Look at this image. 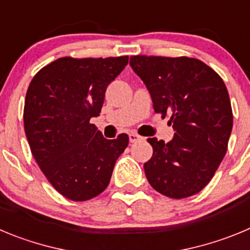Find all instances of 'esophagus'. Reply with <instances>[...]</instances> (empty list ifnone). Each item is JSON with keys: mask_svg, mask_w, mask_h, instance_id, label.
Returning <instances> with one entry per match:
<instances>
[{"mask_svg": "<svg viewBox=\"0 0 250 250\" xmlns=\"http://www.w3.org/2000/svg\"><path fill=\"white\" fill-rule=\"evenodd\" d=\"M129 139L130 143H136V141L139 140H143L144 137L140 136V135H137L136 132H131V134H129Z\"/></svg>", "mask_w": 250, "mask_h": 250, "instance_id": "obj_1", "label": "esophagus"}]
</instances>
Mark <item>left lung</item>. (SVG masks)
Returning a JSON list of instances; mask_svg holds the SVG:
<instances>
[{
    "label": "left lung",
    "mask_w": 250,
    "mask_h": 250,
    "mask_svg": "<svg viewBox=\"0 0 250 250\" xmlns=\"http://www.w3.org/2000/svg\"><path fill=\"white\" fill-rule=\"evenodd\" d=\"M132 70L150 91L155 113L175 130L168 143L147 139L152 157L144 165L153 188L170 198L202 191L221 165L233 127L229 95L210 67L188 57H130Z\"/></svg>",
    "instance_id": "1"
}]
</instances>
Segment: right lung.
<instances>
[{
	"instance_id": "right-lung-1",
	"label": "right lung",
	"mask_w": 250,
	"mask_h": 250,
	"mask_svg": "<svg viewBox=\"0 0 250 250\" xmlns=\"http://www.w3.org/2000/svg\"><path fill=\"white\" fill-rule=\"evenodd\" d=\"M129 57H63L34 75L24 102V132L50 185L68 200L88 201L107 187L129 136L107 140L90 119Z\"/></svg>"
}]
</instances>
